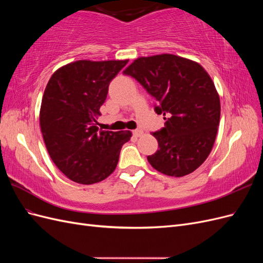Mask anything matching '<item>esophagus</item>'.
<instances>
[{"label":"esophagus","mask_w":263,"mask_h":263,"mask_svg":"<svg viewBox=\"0 0 263 263\" xmlns=\"http://www.w3.org/2000/svg\"><path fill=\"white\" fill-rule=\"evenodd\" d=\"M133 135H134V136L135 137H141L142 136V135H144V132H142L141 129H135L134 132H133Z\"/></svg>","instance_id":"1"}]
</instances>
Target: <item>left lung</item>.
<instances>
[{
  "label": "left lung",
  "mask_w": 263,
  "mask_h": 263,
  "mask_svg": "<svg viewBox=\"0 0 263 263\" xmlns=\"http://www.w3.org/2000/svg\"><path fill=\"white\" fill-rule=\"evenodd\" d=\"M157 101L162 129L153 133L159 149L148 156L157 171L184 177L209 157L219 125L220 102L211 77L197 62L163 53L141 57L124 70Z\"/></svg>",
  "instance_id": "8db88e82"
}]
</instances>
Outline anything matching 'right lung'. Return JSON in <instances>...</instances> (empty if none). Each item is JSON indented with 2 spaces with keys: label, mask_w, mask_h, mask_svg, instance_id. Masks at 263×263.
Returning a JSON list of instances; mask_svg holds the SVG:
<instances>
[{
  "label": "right lung",
  "mask_w": 263,
  "mask_h": 263,
  "mask_svg": "<svg viewBox=\"0 0 263 263\" xmlns=\"http://www.w3.org/2000/svg\"><path fill=\"white\" fill-rule=\"evenodd\" d=\"M128 60H79L58 69L47 84L39 122L48 154L71 181L93 184L116 168L129 130L99 129L108 85Z\"/></svg>",
  "instance_id": "1"
}]
</instances>
